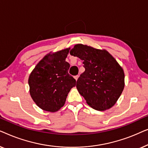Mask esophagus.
<instances>
[{"label": "esophagus", "instance_id": "34e87169", "mask_svg": "<svg viewBox=\"0 0 148 148\" xmlns=\"http://www.w3.org/2000/svg\"><path fill=\"white\" fill-rule=\"evenodd\" d=\"M78 77H79V75H75V76H74V78H75V79L76 81L77 80Z\"/></svg>", "mask_w": 148, "mask_h": 148}]
</instances>
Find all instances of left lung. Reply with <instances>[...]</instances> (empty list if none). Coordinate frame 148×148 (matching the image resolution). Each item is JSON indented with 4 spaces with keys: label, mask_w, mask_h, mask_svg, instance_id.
I'll return each mask as SVG.
<instances>
[{
    "label": "left lung",
    "mask_w": 148,
    "mask_h": 148,
    "mask_svg": "<svg viewBox=\"0 0 148 148\" xmlns=\"http://www.w3.org/2000/svg\"><path fill=\"white\" fill-rule=\"evenodd\" d=\"M70 54L83 60L85 71L77 81V89L89 106L105 110L114 105L124 89L122 67L105 50L77 44Z\"/></svg>",
    "instance_id": "obj_1"
}]
</instances>
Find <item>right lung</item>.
<instances>
[{
  "label": "right lung",
  "instance_id": "add662e5",
  "mask_svg": "<svg viewBox=\"0 0 148 148\" xmlns=\"http://www.w3.org/2000/svg\"><path fill=\"white\" fill-rule=\"evenodd\" d=\"M69 51V48L45 56L30 74V95L42 110H59L71 89L75 86L76 80L68 73L70 64L65 61Z\"/></svg>",
  "mask_w": 148,
  "mask_h": 148
}]
</instances>
